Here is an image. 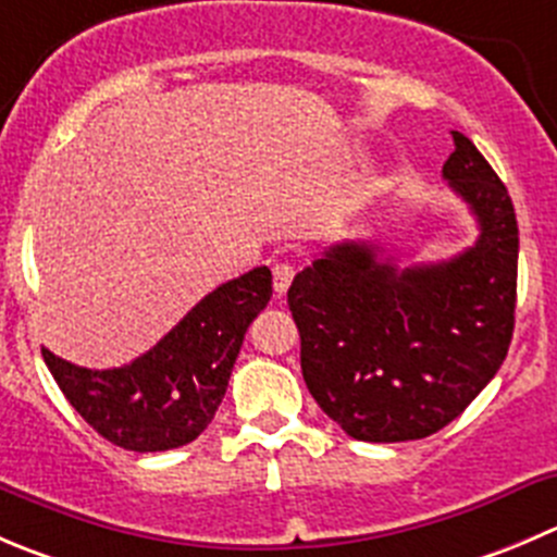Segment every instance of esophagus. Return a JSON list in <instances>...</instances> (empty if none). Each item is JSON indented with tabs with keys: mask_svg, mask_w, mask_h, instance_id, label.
I'll use <instances>...</instances> for the list:
<instances>
[{
	"mask_svg": "<svg viewBox=\"0 0 557 557\" xmlns=\"http://www.w3.org/2000/svg\"><path fill=\"white\" fill-rule=\"evenodd\" d=\"M272 274H274V290H277V296H283L285 290L290 288V280H294L296 269H294V263L280 261L272 267Z\"/></svg>",
	"mask_w": 557,
	"mask_h": 557,
	"instance_id": "obj_1",
	"label": "esophagus"
}]
</instances>
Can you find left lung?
<instances>
[{"mask_svg": "<svg viewBox=\"0 0 557 557\" xmlns=\"http://www.w3.org/2000/svg\"><path fill=\"white\" fill-rule=\"evenodd\" d=\"M444 180L479 223L476 245L397 269L370 242H339L288 288L301 375L350 438L399 444L438 433L476 399L509 350L517 234L509 190L451 129Z\"/></svg>", "mask_w": 557, "mask_h": 557, "instance_id": "1", "label": "left lung"}]
</instances>
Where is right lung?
Returning <instances> with one entry per match:
<instances>
[{
	"instance_id": "right-lung-1",
	"label": "right lung",
	"mask_w": 557,
	"mask_h": 557,
	"mask_svg": "<svg viewBox=\"0 0 557 557\" xmlns=\"http://www.w3.org/2000/svg\"><path fill=\"white\" fill-rule=\"evenodd\" d=\"M272 299L256 267L203 296L154 348L113 370H86L42 348L48 370L91 430L127 451H169L196 441L223 403L252 318Z\"/></svg>"
}]
</instances>
